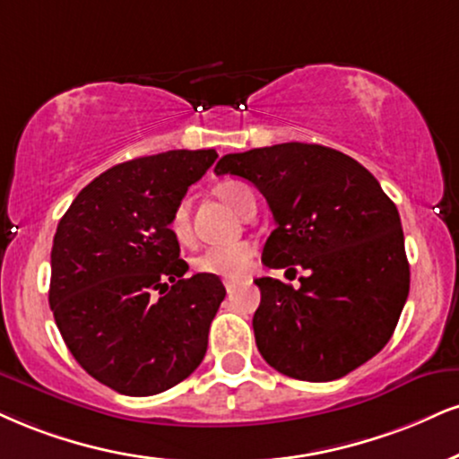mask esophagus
<instances>
[{"label":"esophagus","mask_w":459,"mask_h":459,"mask_svg":"<svg viewBox=\"0 0 459 459\" xmlns=\"http://www.w3.org/2000/svg\"><path fill=\"white\" fill-rule=\"evenodd\" d=\"M224 286H226V290L233 292L237 289V282H224Z\"/></svg>","instance_id":"obj_1"}]
</instances>
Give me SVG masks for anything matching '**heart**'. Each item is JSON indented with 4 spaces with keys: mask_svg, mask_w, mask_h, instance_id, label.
<instances>
[{
    "mask_svg": "<svg viewBox=\"0 0 459 459\" xmlns=\"http://www.w3.org/2000/svg\"><path fill=\"white\" fill-rule=\"evenodd\" d=\"M215 195L222 198L230 209L239 212L244 198L250 196L252 192L250 187H246L244 184L224 181V184L215 187ZM169 229L179 241H186L187 237H190V209H187L186 201H181L179 205L173 209ZM252 261L254 246L247 244V241H239V244L205 247L201 254H196L195 261H192V267H195L196 273L213 275V278L235 282V280L246 278V273L250 272L252 267Z\"/></svg>",
    "mask_w": 459,
    "mask_h": 459,
    "instance_id": "1",
    "label": "heart"
}]
</instances>
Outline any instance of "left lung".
I'll use <instances>...</instances> for the list:
<instances>
[{
    "mask_svg": "<svg viewBox=\"0 0 459 459\" xmlns=\"http://www.w3.org/2000/svg\"><path fill=\"white\" fill-rule=\"evenodd\" d=\"M215 175L244 177L267 198L275 229L263 263L307 269L299 289L254 280L261 306L252 327L264 361L290 378L325 383L383 351L406 303L411 269L400 213L377 177L314 143L226 153Z\"/></svg>",
    "mask_w": 459,
    "mask_h": 459,
    "instance_id": "8db88e82",
    "label": "left lung"
}]
</instances>
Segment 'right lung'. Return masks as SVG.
I'll list each match as a JSON object with an SVG mask.
<instances>
[{"instance_id":"obj_1","label":"right lung","mask_w":459,"mask_h":459,"mask_svg":"<svg viewBox=\"0 0 459 459\" xmlns=\"http://www.w3.org/2000/svg\"><path fill=\"white\" fill-rule=\"evenodd\" d=\"M218 158L173 149L104 170L59 220L48 303L72 357L117 394H162L207 352L209 325L226 289L184 278L170 233L173 209Z\"/></svg>"}]
</instances>
